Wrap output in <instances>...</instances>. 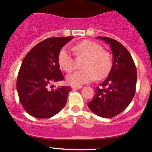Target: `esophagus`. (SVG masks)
Returning <instances> with one entry per match:
<instances>
[{"label": "esophagus", "instance_id": "1", "mask_svg": "<svg viewBox=\"0 0 152 152\" xmlns=\"http://www.w3.org/2000/svg\"><path fill=\"white\" fill-rule=\"evenodd\" d=\"M81 86H73V87H72V88L73 89H81Z\"/></svg>", "mask_w": 152, "mask_h": 152}]
</instances>
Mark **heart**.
Instances as JSON below:
<instances>
[{
	"mask_svg": "<svg viewBox=\"0 0 152 152\" xmlns=\"http://www.w3.org/2000/svg\"><path fill=\"white\" fill-rule=\"evenodd\" d=\"M77 57H85L81 65L84 69L74 72L67 77L69 84L80 86L94 81L102 79L108 74L112 67V59L110 53L103 50L101 45L94 41L85 40L71 48ZM60 68L67 73L75 68L74 60L67 48H63L58 55Z\"/></svg>",
	"mask_w": 152,
	"mask_h": 152,
	"instance_id": "b5f03b06",
	"label": "heart"
}]
</instances>
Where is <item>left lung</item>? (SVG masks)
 <instances>
[{"label":"left lung","instance_id":"obj_1","mask_svg":"<svg viewBox=\"0 0 152 152\" xmlns=\"http://www.w3.org/2000/svg\"><path fill=\"white\" fill-rule=\"evenodd\" d=\"M108 43L113 55V65L107 79L96 87L89 109L103 118H112L122 113L135 93L137 71L130 52L121 43L108 37L97 36Z\"/></svg>","mask_w":152,"mask_h":152}]
</instances>
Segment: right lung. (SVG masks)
<instances>
[{"instance_id":"1","label":"right lung","mask_w":152,"mask_h":152,"mask_svg":"<svg viewBox=\"0 0 152 152\" xmlns=\"http://www.w3.org/2000/svg\"><path fill=\"white\" fill-rule=\"evenodd\" d=\"M73 38H47L32 48L24 57L17 76V89L20 103L30 116L50 118L66 104L71 87L50 89L49 86L64 79L58 55L62 47Z\"/></svg>"}]
</instances>
